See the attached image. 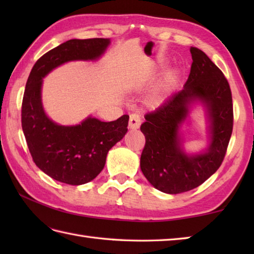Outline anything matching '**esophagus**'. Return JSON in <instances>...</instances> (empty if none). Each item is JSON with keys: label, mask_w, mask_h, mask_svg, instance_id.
<instances>
[{"label": "esophagus", "mask_w": 254, "mask_h": 254, "mask_svg": "<svg viewBox=\"0 0 254 254\" xmlns=\"http://www.w3.org/2000/svg\"><path fill=\"white\" fill-rule=\"evenodd\" d=\"M141 117L136 113H132L130 116V120H128V127L131 128V130H136L139 127H141Z\"/></svg>", "instance_id": "esophagus-1"}]
</instances>
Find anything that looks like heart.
<instances>
[{
  "instance_id": "b5f03b06",
  "label": "heart",
  "mask_w": 254,
  "mask_h": 254,
  "mask_svg": "<svg viewBox=\"0 0 254 254\" xmlns=\"http://www.w3.org/2000/svg\"><path fill=\"white\" fill-rule=\"evenodd\" d=\"M174 82H175V75L174 74L167 75L165 79L158 86L157 90H156V94L154 96L155 104H158V102H160L161 100L164 99V97L166 96L167 93H168V90L170 89V87L172 86V84H174Z\"/></svg>"
}]
</instances>
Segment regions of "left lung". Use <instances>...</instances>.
I'll return each instance as SVG.
<instances>
[{"mask_svg":"<svg viewBox=\"0 0 254 254\" xmlns=\"http://www.w3.org/2000/svg\"><path fill=\"white\" fill-rule=\"evenodd\" d=\"M190 52L193 62L185 87L148 112L141 126L145 136L142 172L150 185L168 194L190 191L215 174L233 133V97L228 80L202 50L191 47ZM194 100L207 107L211 142L206 152L188 155L181 147L179 127Z\"/></svg>","mask_w":254,"mask_h":254,"instance_id":"obj_1","label":"left lung"}]
</instances>
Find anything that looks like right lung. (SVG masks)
<instances>
[{
	"label": "right lung",
	"instance_id": "right-lung-1",
	"mask_svg": "<svg viewBox=\"0 0 254 254\" xmlns=\"http://www.w3.org/2000/svg\"><path fill=\"white\" fill-rule=\"evenodd\" d=\"M109 44L105 38L68 40L42 56L27 79L21 127L32 160L46 175L66 185H84L100 174L109 149L127 132L128 116L111 122L88 117L77 126H59L42 108V78L65 62L96 60Z\"/></svg>",
	"mask_w": 254,
	"mask_h": 254
}]
</instances>
